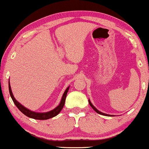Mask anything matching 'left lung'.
Instances as JSON below:
<instances>
[{
  "instance_id": "8db88e82",
  "label": "left lung",
  "mask_w": 149,
  "mask_h": 149,
  "mask_svg": "<svg viewBox=\"0 0 149 149\" xmlns=\"http://www.w3.org/2000/svg\"><path fill=\"white\" fill-rule=\"evenodd\" d=\"M89 105H90L91 107H92L93 109H94V110H95V112H97L98 114H102V115H104V116H114V115H110V114H105V113H103V112H100L99 110H97V109L96 108V107H95L94 105H93V104L92 103V102L90 101V100L89 99Z\"/></svg>"
}]
</instances>
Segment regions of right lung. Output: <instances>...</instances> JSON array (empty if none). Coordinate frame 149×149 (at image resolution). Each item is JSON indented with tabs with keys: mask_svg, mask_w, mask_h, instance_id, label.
I'll return each mask as SVG.
<instances>
[{
	"mask_svg": "<svg viewBox=\"0 0 149 149\" xmlns=\"http://www.w3.org/2000/svg\"><path fill=\"white\" fill-rule=\"evenodd\" d=\"M69 87H68L66 90L64 91L63 95H62V99H61V101L60 104H59L57 106L55 107V108L53 109L49 112H33V111L29 110V109L26 108V107H24L23 105H21V104L19 103V101H17V100L15 99L14 98L13 94H12V89H11V86H10V80H9V92H10V96H11L12 101H13L14 103L15 104L16 106L17 107V108L19 109V110L22 112L23 114H24L25 115L28 116V117L32 118V119H38V120H46L48 119H51V118L54 117V116H57V114L60 112V111L62 110V109L63 108L64 105V103H65V99H66V96H67V92L69 91Z\"/></svg>",
	"mask_w": 149,
	"mask_h": 149,
	"instance_id": "add662e5",
	"label": "right lung"
}]
</instances>
